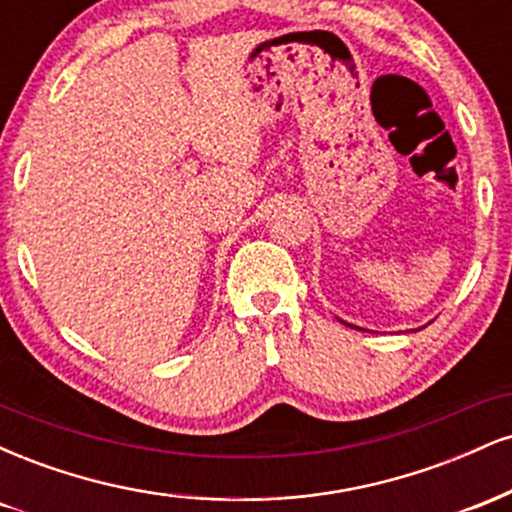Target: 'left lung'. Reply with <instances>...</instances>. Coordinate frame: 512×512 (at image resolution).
<instances>
[{
	"mask_svg": "<svg viewBox=\"0 0 512 512\" xmlns=\"http://www.w3.org/2000/svg\"><path fill=\"white\" fill-rule=\"evenodd\" d=\"M337 320H339V317H337ZM339 322H342V325H346V327H354V330H361V327H356V325H351V322H344V320H339Z\"/></svg>",
	"mask_w": 512,
	"mask_h": 512,
	"instance_id": "8db88e82",
	"label": "left lung"
}]
</instances>
